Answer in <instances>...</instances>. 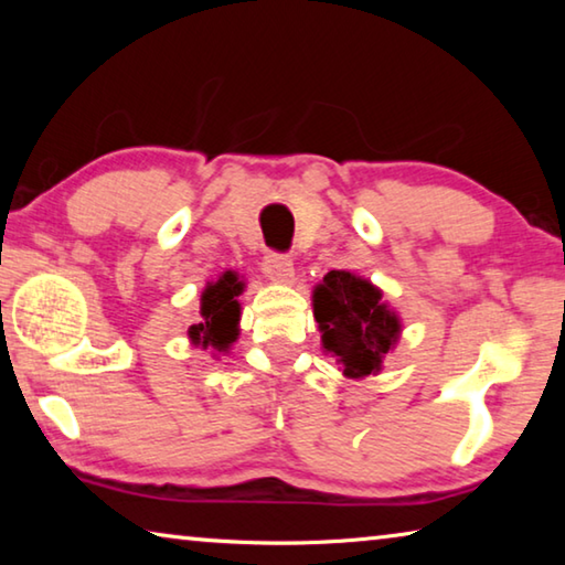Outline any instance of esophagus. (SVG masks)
I'll return each instance as SVG.
<instances>
[{
	"label": "esophagus",
	"mask_w": 565,
	"mask_h": 565,
	"mask_svg": "<svg viewBox=\"0 0 565 565\" xmlns=\"http://www.w3.org/2000/svg\"><path fill=\"white\" fill-rule=\"evenodd\" d=\"M264 274L274 284H291L294 281V262L286 254H266L264 256Z\"/></svg>",
	"instance_id": "obj_1"
}]
</instances>
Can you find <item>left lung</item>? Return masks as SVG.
Returning a JSON list of instances; mask_svg holds the SVG:
<instances>
[{
    "label": "left lung",
    "mask_w": 565,
    "mask_h": 565,
    "mask_svg": "<svg viewBox=\"0 0 565 565\" xmlns=\"http://www.w3.org/2000/svg\"><path fill=\"white\" fill-rule=\"evenodd\" d=\"M381 296L379 286L351 271H329L313 289L321 343L337 356L343 376L379 374L386 353L396 347L401 319Z\"/></svg>",
    "instance_id": "left-lung-1"
}]
</instances>
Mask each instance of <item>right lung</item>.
Returning <instances> with one entry per match:
<instances>
[{
	"mask_svg": "<svg viewBox=\"0 0 565 565\" xmlns=\"http://www.w3.org/2000/svg\"><path fill=\"white\" fill-rule=\"evenodd\" d=\"M244 291V281L236 271H224L216 281H209L202 291V306L199 317L202 321L191 323L189 339L194 347L228 351V347L238 339V317H242V303L238 294Z\"/></svg>",
	"mask_w": 565,
	"mask_h": 565,
	"instance_id": "add662e5",
	"label": "right lung"
}]
</instances>
